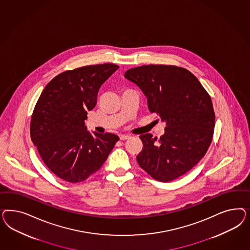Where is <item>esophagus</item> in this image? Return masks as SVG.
Listing matches in <instances>:
<instances>
[{"instance_id":"1","label":"esophagus","mask_w":250,"mask_h":250,"mask_svg":"<svg viewBox=\"0 0 250 250\" xmlns=\"http://www.w3.org/2000/svg\"><path fill=\"white\" fill-rule=\"evenodd\" d=\"M129 137H130V136H129L128 135H121V136H120V139H121V140H126V139H128Z\"/></svg>"}]
</instances>
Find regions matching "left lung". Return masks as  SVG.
<instances>
[{
    "mask_svg": "<svg viewBox=\"0 0 250 250\" xmlns=\"http://www.w3.org/2000/svg\"><path fill=\"white\" fill-rule=\"evenodd\" d=\"M125 78L136 83L147 106L166 122L165 133L139 136L143 148L136 161L159 182L185 174L205 157L213 136L215 114L212 100L195 76L171 65H144L130 68Z\"/></svg>",
    "mask_w": 250,
    "mask_h": 250,
    "instance_id": "8db88e82",
    "label": "left lung"
}]
</instances>
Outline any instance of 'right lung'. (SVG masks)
<instances>
[{
  "instance_id": "right-lung-1",
  "label": "right lung",
  "mask_w": 250,
  "mask_h": 250,
  "mask_svg": "<svg viewBox=\"0 0 250 250\" xmlns=\"http://www.w3.org/2000/svg\"><path fill=\"white\" fill-rule=\"evenodd\" d=\"M118 68L104 63L64 71L47 83L35 106L32 142L45 166L66 182H83L98 171L119 140L111 133L91 135L84 123L100 87Z\"/></svg>"
}]
</instances>
